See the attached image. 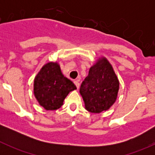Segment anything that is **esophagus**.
I'll list each match as a JSON object with an SVG mask.
<instances>
[{"instance_id": "34e87169", "label": "esophagus", "mask_w": 155, "mask_h": 155, "mask_svg": "<svg viewBox=\"0 0 155 155\" xmlns=\"http://www.w3.org/2000/svg\"><path fill=\"white\" fill-rule=\"evenodd\" d=\"M74 84L75 85H76V87H77V88H79V79H76V80H75L74 81Z\"/></svg>"}]
</instances>
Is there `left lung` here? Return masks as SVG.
<instances>
[{
  "instance_id": "1",
  "label": "left lung",
  "mask_w": 155,
  "mask_h": 155,
  "mask_svg": "<svg viewBox=\"0 0 155 155\" xmlns=\"http://www.w3.org/2000/svg\"><path fill=\"white\" fill-rule=\"evenodd\" d=\"M119 82L112 65L105 58L89 70L88 76L81 84L79 92L90 112L100 113L106 111L115 102Z\"/></svg>"
}]
</instances>
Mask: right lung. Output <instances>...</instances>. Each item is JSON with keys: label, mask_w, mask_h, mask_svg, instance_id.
<instances>
[{"label": "right lung", "mask_w": 155, "mask_h": 155, "mask_svg": "<svg viewBox=\"0 0 155 155\" xmlns=\"http://www.w3.org/2000/svg\"><path fill=\"white\" fill-rule=\"evenodd\" d=\"M75 89L76 85L64 76L58 63L45 64L34 79V96L46 110L59 109L68 94Z\"/></svg>", "instance_id": "1"}]
</instances>
